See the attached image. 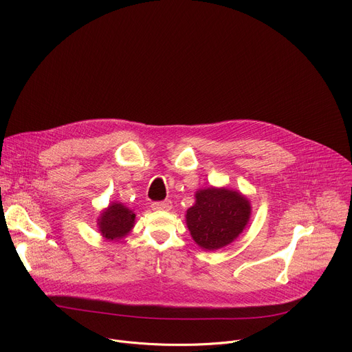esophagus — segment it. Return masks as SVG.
<instances>
[{"instance_id": "esophagus-1", "label": "esophagus", "mask_w": 352, "mask_h": 352, "mask_svg": "<svg viewBox=\"0 0 352 352\" xmlns=\"http://www.w3.org/2000/svg\"><path fill=\"white\" fill-rule=\"evenodd\" d=\"M152 210H164V211H168L172 208V201L170 200H165V201H153L151 204Z\"/></svg>"}]
</instances>
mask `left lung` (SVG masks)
Instances as JSON below:
<instances>
[{"label":"left lung","mask_w":352,"mask_h":352,"mask_svg":"<svg viewBox=\"0 0 352 352\" xmlns=\"http://www.w3.org/2000/svg\"><path fill=\"white\" fill-rule=\"evenodd\" d=\"M250 201L228 188H204L196 193V204L187 210L186 223L197 245L219 250L232 242L245 228Z\"/></svg>","instance_id":"obj_1"}]
</instances>
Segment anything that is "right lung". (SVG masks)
<instances>
[{"label": "right lung", "instance_id": "1", "mask_svg": "<svg viewBox=\"0 0 352 352\" xmlns=\"http://www.w3.org/2000/svg\"><path fill=\"white\" fill-rule=\"evenodd\" d=\"M135 223V214L132 210L122 204L113 203L108 207L98 220V227L104 238L107 239H121L125 236Z\"/></svg>", "mask_w": 352, "mask_h": 352}]
</instances>
